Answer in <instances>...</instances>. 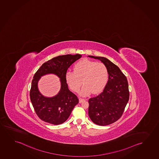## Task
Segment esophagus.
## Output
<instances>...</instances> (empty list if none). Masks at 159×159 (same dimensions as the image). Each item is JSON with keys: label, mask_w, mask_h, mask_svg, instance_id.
I'll use <instances>...</instances> for the list:
<instances>
[{"label": "esophagus", "mask_w": 159, "mask_h": 159, "mask_svg": "<svg viewBox=\"0 0 159 159\" xmlns=\"http://www.w3.org/2000/svg\"><path fill=\"white\" fill-rule=\"evenodd\" d=\"M86 99H84V98H80L79 99V103H82L83 102L85 101Z\"/></svg>", "instance_id": "obj_1"}]
</instances>
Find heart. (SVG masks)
<instances>
[{
  "mask_svg": "<svg viewBox=\"0 0 159 159\" xmlns=\"http://www.w3.org/2000/svg\"><path fill=\"white\" fill-rule=\"evenodd\" d=\"M109 79L108 68L103 63L84 59L76 63L74 71H67L66 80L74 92L80 91L83 96H87L92 92L94 94L102 92L107 85Z\"/></svg>",
  "mask_w": 159,
  "mask_h": 159,
  "instance_id": "obj_1",
  "label": "heart"
}]
</instances>
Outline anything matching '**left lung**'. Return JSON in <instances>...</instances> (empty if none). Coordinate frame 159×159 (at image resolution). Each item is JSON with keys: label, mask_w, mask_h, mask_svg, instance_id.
I'll return each mask as SVG.
<instances>
[{"label": "left lung", "mask_w": 159, "mask_h": 159, "mask_svg": "<svg viewBox=\"0 0 159 159\" xmlns=\"http://www.w3.org/2000/svg\"><path fill=\"white\" fill-rule=\"evenodd\" d=\"M89 57L101 61L109 71L108 81L103 91L89 100V115L95 124L108 125L119 120L124 111L129 96L128 81L120 68L108 59Z\"/></svg>", "instance_id": "obj_1"}]
</instances>
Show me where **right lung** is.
Instances as JSON below:
<instances>
[{
    "instance_id": "right-lung-1",
    "label": "right lung",
    "mask_w": 159,
    "mask_h": 159,
    "mask_svg": "<svg viewBox=\"0 0 159 159\" xmlns=\"http://www.w3.org/2000/svg\"><path fill=\"white\" fill-rule=\"evenodd\" d=\"M81 57V55L79 54L59 56L45 62L35 73L30 95L35 111L41 120L56 125L63 124L69 117L74 107L78 103V97L68 88L66 74L69 67ZM50 73L57 75L61 83L60 92L51 98L44 97L37 89V81L39 78Z\"/></svg>"
}]
</instances>
